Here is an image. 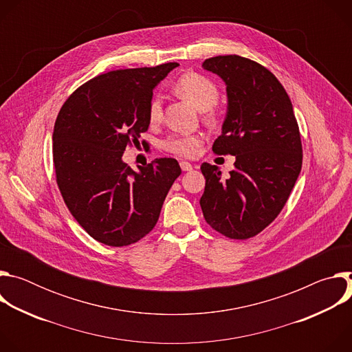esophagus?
<instances>
[{
	"instance_id": "34e87169",
	"label": "esophagus",
	"mask_w": 352,
	"mask_h": 352,
	"mask_svg": "<svg viewBox=\"0 0 352 352\" xmlns=\"http://www.w3.org/2000/svg\"><path fill=\"white\" fill-rule=\"evenodd\" d=\"M179 166H181V170L182 171H190L193 167H192V164L190 163H188V162H181L179 163Z\"/></svg>"
}]
</instances>
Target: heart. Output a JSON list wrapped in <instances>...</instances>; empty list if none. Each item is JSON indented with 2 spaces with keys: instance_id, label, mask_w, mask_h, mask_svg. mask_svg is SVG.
I'll return each mask as SVG.
<instances>
[{
  "instance_id": "b5f03b06",
  "label": "heart",
  "mask_w": 352,
  "mask_h": 352,
  "mask_svg": "<svg viewBox=\"0 0 352 352\" xmlns=\"http://www.w3.org/2000/svg\"><path fill=\"white\" fill-rule=\"evenodd\" d=\"M178 93L185 97L188 102H190L196 109L200 111L210 110L220 97V90L217 85L208 76L197 74V72H188L184 74L177 82ZM163 116V102L157 96L155 97L148 106V120L150 122H159ZM206 121L210 124H219L220 116L216 111H209L206 114ZM200 139L197 135L190 133H175L170 135L162 142L163 150L167 153L175 155L178 157H192L196 153V148L199 147Z\"/></svg>"
}]
</instances>
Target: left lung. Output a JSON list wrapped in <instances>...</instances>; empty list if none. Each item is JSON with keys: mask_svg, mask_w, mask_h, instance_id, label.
<instances>
[{"mask_svg": "<svg viewBox=\"0 0 352 352\" xmlns=\"http://www.w3.org/2000/svg\"><path fill=\"white\" fill-rule=\"evenodd\" d=\"M205 69L227 85L228 111L216 155L235 156L234 170L221 178L217 166H200V197L206 223L231 239L262 232L285 206L302 167V142L291 100L263 65L241 56L205 60Z\"/></svg>", "mask_w": 352, "mask_h": 352, "instance_id": "1", "label": "left lung"}]
</instances>
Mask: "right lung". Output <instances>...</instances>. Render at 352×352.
Instances as JSON below:
<instances>
[{"label": "right lung", "instance_id": "right-lung-1", "mask_svg": "<svg viewBox=\"0 0 352 352\" xmlns=\"http://www.w3.org/2000/svg\"><path fill=\"white\" fill-rule=\"evenodd\" d=\"M177 63L98 75L63 104L54 125L53 162L64 202L96 241L126 246L152 231L181 175L175 159H156L135 173L122 162L150 124L155 86ZM146 140H142V144Z\"/></svg>", "mask_w": 352, "mask_h": 352}]
</instances>
